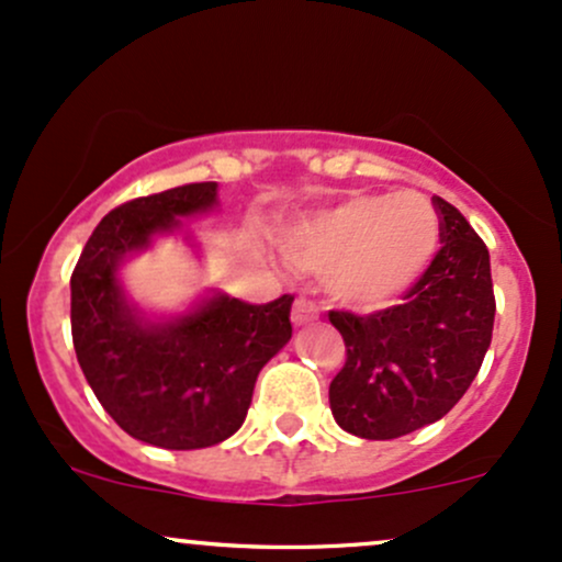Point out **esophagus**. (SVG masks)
<instances>
[{
    "label": "esophagus",
    "instance_id": "1",
    "mask_svg": "<svg viewBox=\"0 0 562 562\" xmlns=\"http://www.w3.org/2000/svg\"><path fill=\"white\" fill-rule=\"evenodd\" d=\"M317 317H319V308L314 306L312 301L299 299V301L293 303V312H290V319H293V325H295V327L308 325V322H314Z\"/></svg>",
    "mask_w": 562,
    "mask_h": 562
}]
</instances>
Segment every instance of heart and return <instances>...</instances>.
<instances>
[{"instance_id":"obj_1","label":"heart","mask_w":562,"mask_h":562,"mask_svg":"<svg viewBox=\"0 0 562 562\" xmlns=\"http://www.w3.org/2000/svg\"><path fill=\"white\" fill-rule=\"evenodd\" d=\"M441 218L417 192H359L314 209L280 232L293 267L325 272L335 301L359 312L398 303L434 263Z\"/></svg>"}]
</instances>
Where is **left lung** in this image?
<instances>
[{
	"mask_svg": "<svg viewBox=\"0 0 562 562\" xmlns=\"http://www.w3.org/2000/svg\"><path fill=\"white\" fill-rule=\"evenodd\" d=\"M441 250L404 303L357 317L330 312L346 364L330 383L335 423L367 441H389L441 420L479 375L494 330L488 250L468 218L434 198Z\"/></svg>",
	"mask_w": 562,
	"mask_h": 562,
	"instance_id": "1",
	"label": "left lung"
}]
</instances>
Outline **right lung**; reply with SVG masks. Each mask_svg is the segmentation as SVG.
Listing matches in <instances>:
<instances>
[{"label": "right lung", "instance_id": "obj_1", "mask_svg": "<svg viewBox=\"0 0 562 562\" xmlns=\"http://www.w3.org/2000/svg\"><path fill=\"white\" fill-rule=\"evenodd\" d=\"M218 184L128 200L97 224L70 277V333L83 378L128 436L160 449H203L240 430L261 367L288 344L290 295L263 306L205 290L182 312H150L121 269L158 237L200 243L182 218L214 214Z\"/></svg>", "mask_w": 562, "mask_h": 562}]
</instances>
